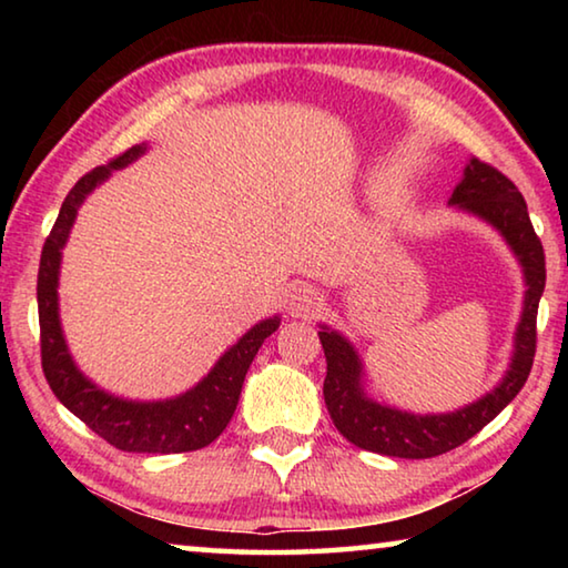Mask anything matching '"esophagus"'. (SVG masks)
I'll use <instances>...</instances> for the list:
<instances>
[{
	"mask_svg": "<svg viewBox=\"0 0 568 568\" xmlns=\"http://www.w3.org/2000/svg\"><path fill=\"white\" fill-rule=\"evenodd\" d=\"M323 307V293L311 283H295L287 293V313L295 318H313Z\"/></svg>",
	"mask_w": 568,
	"mask_h": 568,
	"instance_id": "obj_1",
	"label": "esophagus"
}]
</instances>
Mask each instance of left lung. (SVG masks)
Wrapping results in <instances>:
<instances>
[{
    "mask_svg": "<svg viewBox=\"0 0 568 568\" xmlns=\"http://www.w3.org/2000/svg\"><path fill=\"white\" fill-rule=\"evenodd\" d=\"M448 205H458L466 213L486 220L504 235L508 247L514 250L524 267L526 295L521 323L516 328L514 355L504 381L466 408L454 413H418L381 406L363 390V365L353 345L338 331H318L328 373L323 381V398L328 406L335 428L351 440L353 446L373 454L396 458H434L466 444L486 423H491L531 373L536 355V313L546 285V257L544 245L534 233L528 217L526 200L504 172L488 162L470 160L464 170Z\"/></svg>",
    "mask_w": 568,
    "mask_h": 568,
    "instance_id": "left-lung-1",
    "label": "left lung"
}]
</instances>
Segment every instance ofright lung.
Listing matches in <instances>:
<instances>
[{"label":"right lung","mask_w":568,"mask_h":568,"mask_svg":"<svg viewBox=\"0 0 568 568\" xmlns=\"http://www.w3.org/2000/svg\"><path fill=\"white\" fill-rule=\"evenodd\" d=\"M145 145H134L108 165L94 168L88 175L77 180V185L64 197L52 227L44 240L40 257V275H37V305H40V345H42V371L57 398L67 410L108 440L110 446L128 450V454H185V450L205 448L223 434L237 408L240 390H243L245 373L253 363L257 348L267 335H273L281 318H265L253 325L233 348L225 351L215 368L197 383L195 388L168 400H124L104 393L84 378L77 368L70 348H67L60 303H57V283H60L62 247L70 237L77 210L90 192L110 178L112 170H120L138 160Z\"/></svg>","instance_id":"right-lung-1"}]
</instances>
